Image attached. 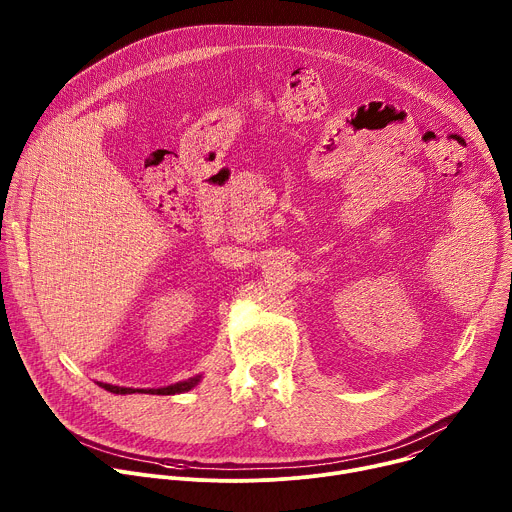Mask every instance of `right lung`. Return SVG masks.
Returning <instances> with one entry per match:
<instances>
[{"instance_id": "add662e5", "label": "right lung", "mask_w": 512, "mask_h": 512, "mask_svg": "<svg viewBox=\"0 0 512 512\" xmlns=\"http://www.w3.org/2000/svg\"><path fill=\"white\" fill-rule=\"evenodd\" d=\"M202 381V375H194L186 381H180V383H174V385H168V387H160V389H131V387H119V385H109V383H101L97 381L99 387H103L105 391L109 393H115V395H131V393H150V395H178V393H186L190 389H194L198 383Z\"/></svg>"}]
</instances>
